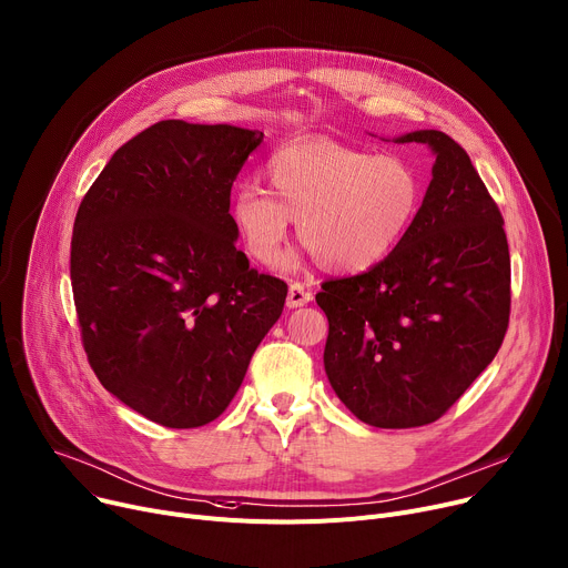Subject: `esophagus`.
I'll return each mask as SVG.
<instances>
[{
    "label": "esophagus",
    "instance_id": "1",
    "mask_svg": "<svg viewBox=\"0 0 568 568\" xmlns=\"http://www.w3.org/2000/svg\"><path fill=\"white\" fill-rule=\"evenodd\" d=\"M312 302V293L304 288L302 284H291L288 286V295H286V307L288 310H297V307H304V304Z\"/></svg>",
    "mask_w": 568,
    "mask_h": 568
}]
</instances>
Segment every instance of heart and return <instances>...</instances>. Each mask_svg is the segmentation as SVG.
<instances>
[{
  "mask_svg": "<svg viewBox=\"0 0 568 568\" xmlns=\"http://www.w3.org/2000/svg\"><path fill=\"white\" fill-rule=\"evenodd\" d=\"M266 178L273 196L243 186L232 200V221L247 254L273 264L300 221L304 247L336 275L379 266L407 236L423 200L418 172L407 161L325 136L275 150Z\"/></svg>",
  "mask_w": 568,
  "mask_h": 568,
  "instance_id": "b5f03b06",
  "label": "heart"
}]
</instances>
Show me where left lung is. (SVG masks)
<instances>
[{
    "label": "left lung",
    "instance_id": "1",
    "mask_svg": "<svg viewBox=\"0 0 568 568\" xmlns=\"http://www.w3.org/2000/svg\"><path fill=\"white\" fill-rule=\"evenodd\" d=\"M432 150V182L379 266L316 295L338 400L375 427L434 423L496 357L509 323L503 215L468 154L436 129L394 139Z\"/></svg>",
    "mask_w": 568,
    "mask_h": 568
}]
</instances>
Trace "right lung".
I'll use <instances>...</instances> for the list:
<instances>
[{"instance_id":"right-lung-1","label":"right lung","mask_w":568,"mask_h":568,"mask_svg":"<svg viewBox=\"0 0 568 568\" xmlns=\"http://www.w3.org/2000/svg\"><path fill=\"white\" fill-rule=\"evenodd\" d=\"M264 132L161 120L79 204L70 280L83 351L120 403L174 429L221 416L286 284L236 250L232 184Z\"/></svg>"}]
</instances>
